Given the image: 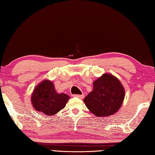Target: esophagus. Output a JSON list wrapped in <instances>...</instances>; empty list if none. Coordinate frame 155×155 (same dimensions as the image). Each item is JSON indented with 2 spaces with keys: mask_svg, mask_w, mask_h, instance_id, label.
I'll use <instances>...</instances> for the list:
<instances>
[{
  "mask_svg": "<svg viewBox=\"0 0 155 155\" xmlns=\"http://www.w3.org/2000/svg\"><path fill=\"white\" fill-rule=\"evenodd\" d=\"M74 96H75V97H77L80 98V99H83V98H84V95H78V94L74 95Z\"/></svg>",
  "mask_w": 155,
  "mask_h": 155,
  "instance_id": "esophagus-1",
  "label": "esophagus"
}]
</instances>
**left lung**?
I'll use <instances>...</instances> for the list:
<instances>
[{"label": "left lung", "instance_id": "obj_1", "mask_svg": "<svg viewBox=\"0 0 155 155\" xmlns=\"http://www.w3.org/2000/svg\"><path fill=\"white\" fill-rule=\"evenodd\" d=\"M125 90L117 78L105 74L94 82V89L84 101L87 107L97 117L114 114L121 107Z\"/></svg>", "mask_w": 155, "mask_h": 155}]
</instances>
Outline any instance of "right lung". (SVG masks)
<instances>
[{"label": "right lung", "mask_w": 155, "mask_h": 155, "mask_svg": "<svg viewBox=\"0 0 155 155\" xmlns=\"http://www.w3.org/2000/svg\"><path fill=\"white\" fill-rule=\"evenodd\" d=\"M70 96L58 94L51 81L44 80L37 85L31 97L36 111L46 115H54L64 108Z\"/></svg>", "instance_id": "1"}]
</instances>
